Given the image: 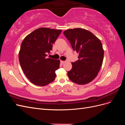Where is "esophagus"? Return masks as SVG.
Listing matches in <instances>:
<instances>
[{
  "mask_svg": "<svg viewBox=\"0 0 125 125\" xmlns=\"http://www.w3.org/2000/svg\"><path fill=\"white\" fill-rule=\"evenodd\" d=\"M66 62L65 61H62V60H60V62H61L62 64H63V63H65Z\"/></svg>",
  "mask_w": 125,
  "mask_h": 125,
  "instance_id": "34e87169",
  "label": "esophagus"
}]
</instances>
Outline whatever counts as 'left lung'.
Here are the masks:
<instances>
[{
    "instance_id": "8db88e82",
    "label": "left lung",
    "mask_w": 125,
    "mask_h": 125,
    "mask_svg": "<svg viewBox=\"0 0 125 125\" xmlns=\"http://www.w3.org/2000/svg\"><path fill=\"white\" fill-rule=\"evenodd\" d=\"M73 51L79 53V59L72 62L68 71L70 80L83 85L95 78L101 69L104 50L101 41L88 30L81 28L68 29L63 32Z\"/></svg>"
}]
</instances>
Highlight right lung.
Instances as JSON below:
<instances>
[{
  "mask_svg": "<svg viewBox=\"0 0 125 125\" xmlns=\"http://www.w3.org/2000/svg\"><path fill=\"white\" fill-rule=\"evenodd\" d=\"M61 30L47 28L37 29L22 41L19 60L25 75L34 84L45 86L56 78L55 71L59 68L60 60L46 58Z\"/></svg>",
  "mask_w": 125,
  "mask_h": 125,
  "instance_id": "obj_1",
  "label": "right lung"
}]
</instances>
